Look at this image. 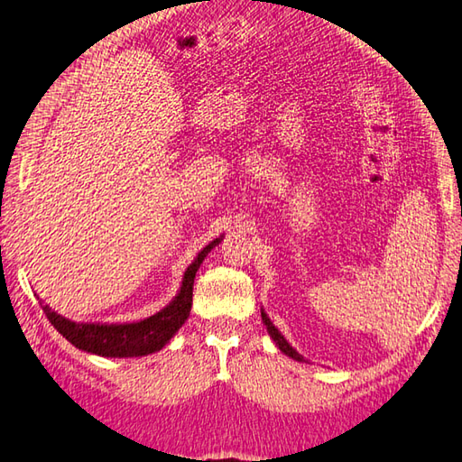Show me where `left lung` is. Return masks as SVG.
I'll use <instances>...</instances> for the list:
<instances>
[{
	"label": "left lung",
	"mask_w": 462,
	"mask_h": 462,
	"mask_svg": "<svg viewBox=\"0 0 462 462\" xmlns=\"http://www.w3.org/2000/svg\"><path fill=\"white\" fill-rule=\"evenodd\" d=\"M262 322L266 324V330H268V334H270V338H273V340L276 342V346H278L280 350H282L286 356H291V358L298 360V363H304V356L298 355L296 348H292L291 345H288V340L282 337V334H280V330L274 327L273 320L268 319V314H266L264 310H262Z\"/></svg>",
	"instance_id": "obj_1"
}]
</instances>
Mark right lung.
I'll return each mask as SVG.
<instances>
[{
	"instance_id": "obj_1",
	"label": "right lung",
	"mask_w": 462,
	"mask_h": 462,
	"mask_svg": "<svg viewBox=\"0 0 462 462\" xmlns=\"http://www.w3.org/2000/svg\"><path fill=\"white\" fill-rule=\"evenodd\" d=\"M222 240L216 238L206 248L198 252L192 264L186 268L182 286L166 309H162L150 319L138 322H122V324H99V322H74L66 316L51 310L48 304L43 306V312L48 316L61 337H66L76 348L89 352V355L107 356V358H132V356H146L152 352L164 348L170 338L182 328L188 320L189 309H192V291L194 278L198 268L204 262L216 244Z\"/></svg>"
}]
</instances>
